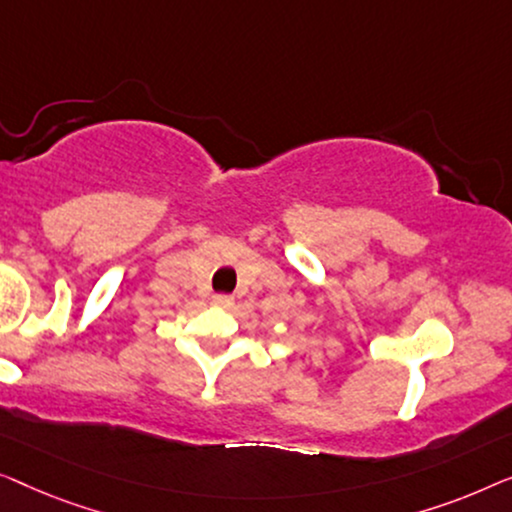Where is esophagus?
Segmentation results:
<instances>
[{"label":"esophagus","instance_id":"34e87169","mask_svg":"<svg viewBox=\"0 0 512 512\" xmlns=\"http://www.w3.org/2000/svg\"><path fill=\"white\" fill-rule=\"evenodd\" d=\"M213 304H215V306L227 308V306H232V304H234V299L229 297V294H215V297H213Z\"/></svg>","mask_w":512,"mask_h":512}]
</instances>
